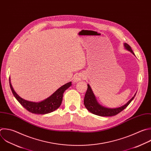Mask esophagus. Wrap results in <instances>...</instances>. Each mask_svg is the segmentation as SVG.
Returning a JSON list of instances; mask_svg holds the SVG:
<instances>
[{"instance_id": "esophagus-1", "label": "esophagus", "mask_w": 151, "mask_h": 151, "mask_svg": "<svg viewBox=\"0 0 151 151\" xmlns=\"http://www.w3.org/2000/svg\"><path fill=\"white\" fill-rule=\"evenodd\" d=\"M83 78H84V76L82 74H81V73L78 74L75 76L73 81H74V82H78L81 81L82 79H83Z\"/></svg>"}]
</instances>
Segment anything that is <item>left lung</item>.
I'll return each mask as SVG.
<instances>
[{
	"instance_id": "8db88e82",
	"label": "left lung",
	"mask_w": 151,
	"mask_h": 151,
	"mask_svg": "<svg viewBox=\"0 0 151 151\" xmlns=\"http://www.w3.org/2000/svg\"><path fill=\"white\" fill-rule=\"evenodd\" d=\"M124 47L127 50L130 52L133 55H134V53L132 51L130 46L128 44L124 43ZM136 94V93L126 104H124L123 106H121L118 108H115V109L107 108V107H103L101 105H100L98 103L96 97L90 85L88 84V89L84 98V105L86 109L93 114H95L99 116H104V117L114 116L117 115L119 113H120L122 111H123L124 109H126L128 106V105L134 99Z\"/></svg>"
}]
</instances>
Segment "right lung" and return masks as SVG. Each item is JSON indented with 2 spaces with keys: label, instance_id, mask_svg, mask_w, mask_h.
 <instances>
[{
  "label": "right lung",
  "instance_id": "1",
  "mask_svg": "<svg viewBox=\"0 0 151 151\" xmlns=\"http://www.w3.org/2000/svg\"><path fill=\"white\" fill-rule=\"evenodd\" d=\"M9 85L11 91L17 101L28 111L38 114H45L57 110L61 105L64 92L72 85V82H68L58 89L53 94L40 102H32L20 97L14 91L11 83L9 77Z\"/></svg>",
  "mask_w": 151,
  "mask_h": 151
}]
</instances>
